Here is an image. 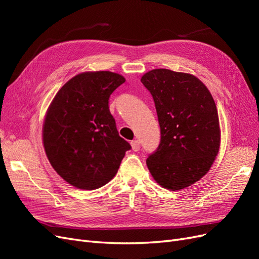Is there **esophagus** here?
I'll list each match as a JSON object with an SVG mask.
<instances>
[{"instance_id": "obj_1", "label": "esophagus", "mask_w": 259, "mask_h": 259, "mask_svg": "<svg viewBox=\"0 0 259 259\" xmlns=\"http://www.w3.org/2000/svg\"><path fill=\"white\" fill-rule=\"evenodd\" d=\"M131 146H132V149H133V150H134L135 152L139 151L140 145H139V142H138V140H133V142L131 143Z\"/></svg>"}]
</instances>
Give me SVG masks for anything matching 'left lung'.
I'll return each mask as SVG.
<instances>
[{"label": "left lung", "mask_w": 259, "mask_h": 259, "mask_svg": "<svg viewBox=\"0 0 259 259\" xmlns=\"http://www.w3.org/2000/svg\"><path fill=\"white\" fill-rule=\"evenodd\" d=\"M153 97L161 128L147 166L163 188L176 191L198 182L218 154L221 128L215 101L197 76L153 69L142 76Z\"/></svg>", "instance_id": "left-lung-1"}]
</instances>
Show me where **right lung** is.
<instances>
[{
  "label": "right lung",
  "instance_id": "1",
  "mask_svg": "<svg viewBox=\"0 0 259 259\" xmlns=\"http://www.w3.org/2000/svg\"><path fill=\"white\" fill-rule=\"evenodd\" d=\"M125 82L110 71L83 72L58 91L43 124L46 156L57 174L83 190L115 176L131 145L119 136L109 97Z\"/></svg>",
  "mask_w": 259,
  "mask_h": 259
}]
</instances>
